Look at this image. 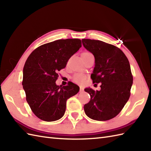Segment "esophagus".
<instances>
[{"mask_svg": "<svg viewBox=\"0 0 151 151\" xmlns=\"http://www.w3.org/2000/svg\"><path fill=\"white\" fill-rule=\"evenodd\" d=\"M80 92L82 93V92H84V88L82 87H80Z\"/></svg>", "mask_w": 151, "mask_h": 151, "instance_id": "1", "label": "esophagus"}]
</instances>
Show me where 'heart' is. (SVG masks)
I'll return each instance as SVG.
<instances>
[{"instance_id": "b5f03b06", "label": "heart", "mask_w": 151, "mask_h": 151, "mask_svg": "<svg viewBox=\"0 0 151 151\" xmlns=\"http://www.w3.org/2000/svg\"><path fill=\"white\" fill-rule=\"evenodd\" d=\"M88 54H90L89 52H85L82 54L81 56H84V55H88ZM85 80V76L83 75H76L73 76V81L76 83H78V84H82V83Z\"/></svg>"}]
</instances>
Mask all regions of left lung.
Wrapping results in <instances>:
<instances>
[{
	"label": "left lung",
	"mask_w": 151,
	"mask_h": 151,
	"mask_svg": "<svg viewBox=\"0 0 151 151\" xmlns=\"http://www.w3.org/2000/svg\"><path fill=\"white\" fill-rule=\"evenodd\" d=\"M84 48L95 57L93 83H101V90H84L90 101L84 106L88 117L96 121L115 117L129 101L133 77L129 60L121 49L102 41L82 39Z\"/></svg>",
	"instance_id": "8db88e82"
}]
</instances>
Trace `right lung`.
<instances>
[{
  "instance_id": "right-lung-1",
  "label": "right lung",
  "mask_w": 151,
  "mask_h": 151,
  "mask_svg": "<svg viewBox=\"0 0 151 151\" xmlns=\"http://www.w3.org/2000/svg\"><path fill=\"white\" fill-rule=\"evenodd\" d=\"M82 47L79 39L59 40L34 50L25 62L22 87L32 111L40 119L54 121L65 114L68 99L79 91L73 82L58 86V71Z\"/></svg>"
}]
</instances>
